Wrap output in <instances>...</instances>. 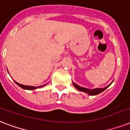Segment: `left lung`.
<instances>
[{
  "mask_svg": "<svg viewBox=\"0 0 130 130\" xmlns=\"http://www.w3.org/2000/svg\"><path fill=\"white\" fill-rule=\"evenodd\" d=\"M111 83H112V82H111L109 85H107V87H104V88H95V89H87V88H85V87H80L79 85H77V84L75 83H73V84L74 87H75L76 89H78V90L80 91H83V92H85L86 93H87V94H89V95H96L99 94L100 93L103 92V91L107 89V87H109Z\"/></svg>",
  "mask_w": 130,
  "mask_h": 130,
  "instance_id": "8db88e82",
  "label": "left lung"
}]
</instances>
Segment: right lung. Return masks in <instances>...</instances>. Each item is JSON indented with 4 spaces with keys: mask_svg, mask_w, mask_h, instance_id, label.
Listing matches in <instances>:
<instances>
[{
    "mask_svg": "<svg viewBox=\"0 0 130 130\" xmlns=\"http://www.w3.org/2000/svg\"><path fill=\"white\" fill-rule=\"evenodd\" d=\"M14 82H15V83H17L19 86V87H21V88H23V89H27V90H34V89H37V88H40V87H43V86H45V85H46V84H45V85H41V86H39V87H34V86H28V85H22V84H20V83L16 82L15 81H14Z\"/></svg>",
    "mask_w": 130,
    "mask_h": 130,
    "instance_id": "1",
    "label": "right lung"
}]
</instances>
